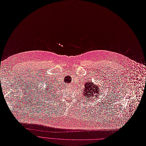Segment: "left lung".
<instances>
[{"instance_id": "1", "label": "left lung", "mask_w": 146, "mask_h": 146, "mask_svg": "<svg viewBox=\"0 0 146 146\" xmlns=\"http://www.w3.org/2000/svg\"><path fill=\"white\" fill-rule=\"evenodd\" d=\"M84 92L83 94H84V95L86 96V98H89L90 97H94V96H95V93L96 94H100L99 93V88L98 86H96V85H94L93 83L91 82H87L85 83L84 84ZM101 93V92H100ZM96 96H97V95H96Z\"/></svg>"}]
</instances>
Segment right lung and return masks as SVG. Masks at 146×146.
I'll return each mask as SVG.
<instances>
[{"label": "right lung", "instance_id": "obj_1", "mask_svg": "<svg viewBox=\"0 0 146 146\" xmlns=\"http://www.w3.org/2000/svg\"><path fill=\"white\" fill-rule=\"evenodd\" d=\"M49 87H47V89H48V88H49ZM47 89H46V90H47ZM51 92H52V91H51ZM48 91H47V92H46V91H45V94H46V95H47V93H48Z\"/></svg>", "mask_w": 146, "mask_h": 146}]
</instances>
